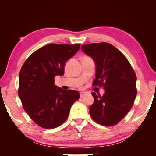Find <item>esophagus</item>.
Segmentation results:
<instances>
[{"mask_svg":"<svg viewBox=\"0 0 156 156\" xmlns=\"http://www.w3.org/2000/svg\"><path fill=\"white\" fill-rule=\"evenodd\" d=\"M85 95H86L85 92H81V93L80 94V98H83L84 96H85Z\"/></svg>","mask_w":156,"mask_h":156,"instance_id":"obj_1","label":"esophagus"}]
</instances>
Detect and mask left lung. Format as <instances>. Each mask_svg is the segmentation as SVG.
I'll return each mask as SVG.
<instances>
[{"label":"left lung","instance_id":"8db88e82","mask_svg":"<svg viewBox=\"0 0 156 156\" xmlns=\"http://www.w3.org/2000/svg\"><path fill=\"white\" fill-rule=\"evenodd\" d=\"M81 49L96 65L93 85H102L105 89L102 96L91 93L94 102L89 107L91 117L102 125H115L127 114L136 99V73L126 57L112 44H83Z\"/></svg>","mask_w":156,"mask_h":156}]
</instances>
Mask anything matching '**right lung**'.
Wrapping results in <instances>:
<instances>
[{"instance_id": "add662e5", "label": "right lung", "mask_w": 156, "mask_h": 156, "mask_svg": "<svg viewBox=\"0 0 156 156\" xmlns=\"http://www.w3.org/2000/svg\"><path fill=\"white\" fill-rule=\"evenodd\" d=\"M80 46L47 44L34 51L21 68L18 96L29 116L41 127L54 129L62 125L80 98L77 91L64 90L54 84V78L64 74L66 62Z\"/></svg>"}]
</instances>
